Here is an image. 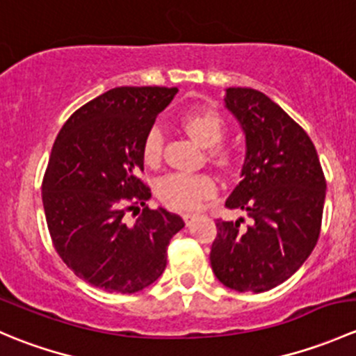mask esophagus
I'll return each mask as SVG.
<instances>
[{"label":"esophagus","instance_id":"34e87169","mask_svg":"<svg viewBox=\"0 0 356 356\" xmlns=\"http://www.w3.org/2000/svg\"><path fill=\"white\" fill-rule=\"evenodd\" d=\"M182 218H184L186 224L189 225V224H191V222L196 218V213H184V215H182Z\"/></svg>","mask_w":356,"mask_h":356}]
</instances>
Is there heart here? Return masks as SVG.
<instances>
[{
	"label": "heart",
	"instance_id": "1",
	"mask_svg": "<svg viewBox=\"0 0 356 356\" xmlns=\"http://www.w3.org/2000/svg\"><path fill=\"white\" fill-rule=\"evenodd\" d=\"M184 131L200 146L208 149V155L220 165L231 161V149L217 145L225 134V122L213 110H193L181 118ZM163 134L160 127H152L143 143V158L146 163L156 165L161 158ZM217 184L207 174H168L156 182V195L167 207L174 210H195L215 195Z\"/></svg>",
	"mask_w": 356,
	"mask_h": 356
}]
</instances>
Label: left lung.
Returning a JSON list of instances; mask_svg holds the SVG:
<instances>
[{
	"mask_svg": "<svg viewBox=\"0 0 356 356\" xmlns=\"http://www.w3.org/2000/svg\"><path fill=\"white\" fill-rule=\"evenodd\" d=\"M224 102L246 138L243 181L225 207L241 208L251 222H215L210 264L227 288L264 293L289 279L317 245L325 177L307 132L268 96L229 88Z\"/></svg>",
	"mask_w": 356,
	"mask_h": 356,
	"instance_id": "left-lung-1",
	"label": "left lung"
}]
</instances>
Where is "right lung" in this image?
<instances>
[{"label": "right lung", "instance_id": "1", "mask_svg": "<svg viewBox=\"0 0 356 356\" xmlns=\"http://www.w3.org/2000/svg\"><path fill=\"white\" fill-rule=\"evenodd\" d=\"M177 88H115L81 106L58 132L42 179V207L55 250L82 281L108 293L148 288L167 267L179 215L152 210L139 179L143 143ZM145 206L129 225L124 213Z\"/></svg>", "mask_w": 356, "mask_h": 356}]
</instances>
